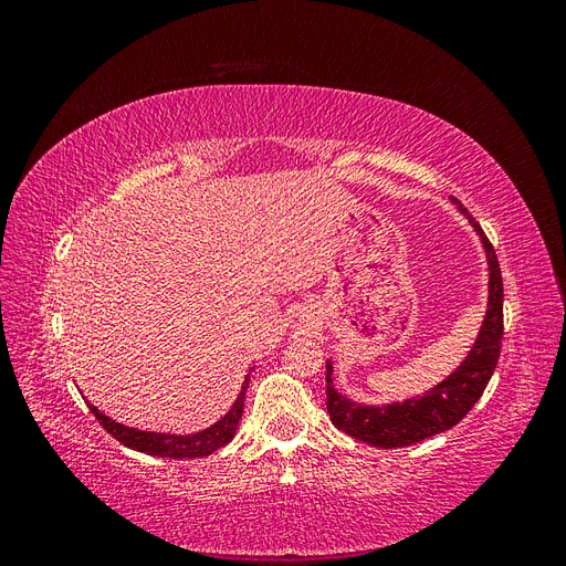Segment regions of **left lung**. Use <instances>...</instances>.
<instances>
[{"mask_svg":"<svg viewBox=\"0 0 566 566\" xmlns=\"http://www.w3.org/2000/svg\"><path fill=\"white\" fill-rule=\"evenodd\" d=\"M451 200L470 219L472 229L484 245L489 262V310L465 361L447 380L424 391L422 397L385 406L356 403L333 387V364H325V406H328L333 424L349 437L370 443V447L401 449L451 430L470 413V408L482 397L495 366H499L503 345V276L499 256H495L482 227L455 198Z\"/></svg>","mask_w":566,"mask_h":566,"instance_id":"left-lung-1","label":"left lung"}]
</instances>
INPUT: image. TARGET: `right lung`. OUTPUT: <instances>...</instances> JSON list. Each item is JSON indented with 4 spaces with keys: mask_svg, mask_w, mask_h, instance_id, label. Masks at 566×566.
<instances>
[{
    "mask_svg": "<svg viewBox=\"0 0 566 566\" xmlns=\"http://www.w3.org/2000/svg\"><path fill=\"white\" fill-rule=\"evenodd\" d=\"M250 385V375H245V382L241 387V394L233 401L229 413L217 420L214 424H210L208 430H200L196 434H163V432H144V430H134V427H125L115 420H111L108 416L101 413V410L92 403L90 410L96 416V420L101 422V427L108 434H113L119 443H125L127 449L142 451L148 455H158V458H175V460H184V458H205L214 451H219L221 447L233 439L238 422L243 418V406H245V391Z\"/></svg>",
    "mask_w": 566,
    "mask_h": 566,
    "instance_id": "1",
    "label": "right lung"
}]
</instances>
